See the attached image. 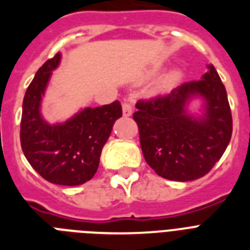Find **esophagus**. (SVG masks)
Instances as JSON below:
<instances>
[{
    "instance_id": "1",
    "label": "esophagus",
    "mask_w": 250,
    "mask_h": 250,
    "mask_svg": "<svg viewBox=\"0 0 250 250\" xmlns=\"http://www.w3.org/2000/svg\"><path fill=\"white\" fill-rule=\"evenodd\" d=\"M122 110H123V115H125V117H131V115H132V106H131V104H128V102H123Z\"/></svg>"
}]
</instances>
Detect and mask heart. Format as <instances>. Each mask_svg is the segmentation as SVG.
<instances>
[{"label": "heart", "instance_id": "obj_1", "mask_svg": "<svg viewBox=\"0 0 250 250\" xmlns=\"http://www.w3.org/2000/svg\"><path fill=\"white\" fill-rule=\"evenodd\" d=\"M182 79V72L179 70H171L170 72H167L166 75L161 79V82L157 84L156 92L157 93H164L167 92L168 89H171L172 86H175L176 84L180 82Z\"/></svg>", "mask_w": 250, "mask_h": 250}]
</instances>
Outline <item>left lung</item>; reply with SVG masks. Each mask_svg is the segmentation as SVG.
<instances>
[{
  "label": "left lung",
  "mask_w": 250,
  "mask_h": 250,
  "mask_svg": "<svg viewBox=\"0 0 250 250\" xmlns=\"http://www.w3.org/2000/svg\"><path fill=\"white\" fill-rule=\"evenodd\" d=\"M200 99L199 114L190 102ZM133 119L140 131L146 164L168 180L202 178L221 160L232 135L227 92L213 64L196 82L184 83L166 97L139 101Z\"/></svg>",
  "instance_id": "obj_1"
}]
</instances>
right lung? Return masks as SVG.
Masks as SVG:
<instances>
[{"mask_svg": "<svg viewBox=\"0 0 250 250\" xmlns=\"http://www.w3.org/2000/svg\"><path fill=\"white\" fill-rule=\"evenodd\" d=\"M57 53L39 70L25 90L21 122V144L29 165L48 182L80 186L93 178L104 145L113 125L122 117L119 101L98 107H84L67 121L49 123L41 104L53 71L61 63Z\"/></svg>", "mask_w": 250, "mask_h": 250, "instance_id": "right-lung-1", "label": "right lung"}]
</instances>
